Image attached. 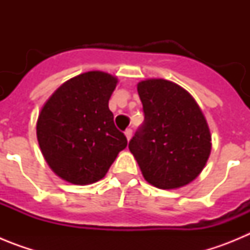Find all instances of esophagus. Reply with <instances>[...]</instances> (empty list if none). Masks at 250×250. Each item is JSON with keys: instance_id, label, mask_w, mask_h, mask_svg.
I'll return each mask as SVG.
<instances>
[{"instance_id": "34e87169", "label": "esophagus", "mask_w": 250, "mask_h": 250, "mask_svg": "<svg viewBox=\"0 0 250 250\" xmlns=\"http://www.w3.org/2000/svg\"><path fill=\"white\" fill-rule=\"evenodd\" d=\"M125 136H126L127 140H130V139H131V136H132V130L130 129V127H129V129L125 130Z\"/></svg>"}]
</instances>
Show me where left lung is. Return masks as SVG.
Returning a JSON list of instances; mask_svg holds the SVG:
<instances>
[{
  "label": "left lung",
  "instance_id": "1",
  "mask_svg": "<svg viewBox=\"0 0 250 250\" xmlns=\"http://www.w3.org/2000/svg\"><path fill=\"white\" fill-rule=\"evenodd\" d=\"M144 123L129 143L145 180L159 189H176L202 173L211 136L202 110L187 90L171 81L138 83Z\"/></svg>",
  "mask_w": 250,
  "mask_h": 250
}]
</instances>
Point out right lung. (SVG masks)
I'll return each mask as SVG.
<instances>
[{"mask_svg": "<svg viewBox=\"0 0 250 250\" xmlns=\"http://www.w3.org/2000/svg\"><path fill=\"white\" fill-rule=\"evenodd\" d=\"M118 79L101 71L72 77L51 95L37 119V140L54 173L76 185L99 182L127 145L109 100Z\"/></svg>", "mask_w": 250, "mask_h": 250, "instance_id": "add662e5", "label": "right lung"}]
</instances>
